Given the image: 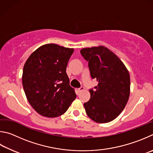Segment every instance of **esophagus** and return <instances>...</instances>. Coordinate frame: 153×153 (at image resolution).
<instances>
[{
  "label": "esophagus",
  "mask_w": 153,
  "mask_h": 153,
  "mask_svg": "<svg viewBox=\"0 0 153 153\" xmlns=\"http://www.w3.org/2000/svg\"><path fill=\"white\" fill-rule=\"evenodd\" d=\"M84 89H85V88L83 87H81L79 88V89H78V91L80 93V92L82 91H83Z\"/></svg>",
  "instance_id": "1"
}]
</instances>
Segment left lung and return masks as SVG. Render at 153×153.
<instances>
[{
    "label": "left lung",
    "instance_id": "left-lung-1",
    "mask_svg": "<svg viewBox=\"0 0 153 153\" xmlns=\"http://www.w3.org/2000/svg\"><path fill=\"white\" fill-rule=\"evenodd\" d=\"M81 53L88 62L91 78L98 82L94 90H89V101L84 103L86 113L95 122H111L123 111L129 99V72L121 60L102 45L83 48Z\"/></svg>",
    "mask_w": 153,
    "mask_h": 153
}]
</instances>
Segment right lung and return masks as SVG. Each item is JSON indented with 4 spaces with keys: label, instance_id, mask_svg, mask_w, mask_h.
<instances>
[{
    "label": "right lung",
    "instance_id": "right-lung-1",
    "mask_svg": "<svg viewBox=\"0 0 153 153\" xmlns=\"http://www.w3.org/2000/svg\"><path fill=\"white\" fill-rule=\"evenodd\" d=\"M73 52L72 48L45 44L35 50L24 65V91L32 108L43 116H61L76 97L66 72Z\"/></svg>",
    "mask_w": 153,
    "mask_h": 153
}]
</instances>
